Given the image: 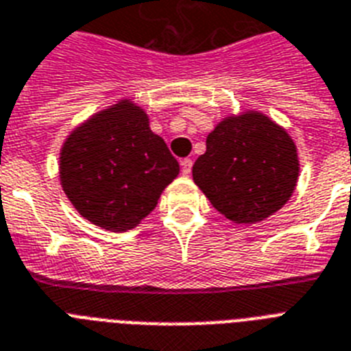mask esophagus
I'll return each mask as SVG.
<instances>
[{
  "label": "esophagus",
  "mask_w": 351,
  "mask_h": 351,
  "mask_svg": "<svg viewBox=\"0 0 351 351\" xmlns=\"http://www.w3.org/2000/svg\"><path fill=\"white\" fill-rule=\"evenodd\" d=\"M180 164H182V175L189 176L191 175V169H193V160H191V158H184V160H182Z\"/></svg>",
  "instance_id": "34e87169"
}]
</instances>
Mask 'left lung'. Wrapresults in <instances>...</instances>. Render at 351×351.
<instances>
[{
  "instance_id": "1",
  "label": "left lung",
  "mask_w": 351,
  "mask_h": 351,
  "mask_svg": "<svg viewBox=\"0 0 351 351\" xmlns=\"http://www.w3.org/2000/svg\"><path fill=\"white\" fill-rule=\"evenodd\" d=\"M193 180L218 213L234 223H258L294 193L298 147L289 131L261 111L225 117L207 135Z\"/></svg>"
}]
</instances>
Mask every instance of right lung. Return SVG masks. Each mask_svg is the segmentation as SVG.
I'll list each match as a JSON object with an SVG mask.
<instances>
[{"label": "right lung", "mask_w": 351, "mask_h": 351, "mask_svg": "<svg viewBox=\"0 0 351 351\" xmlns=\"http://www.w3.org/2000/svg\"><path fill=\"white\" fill-rule=\"evenodd\" d=\"M180 173L149 117L131 99L93 113L62 142L59 178L75 210L111 232L135 229Z\"/></svg>", "instance_id": "right-lung-1"}]
</instances>
